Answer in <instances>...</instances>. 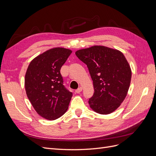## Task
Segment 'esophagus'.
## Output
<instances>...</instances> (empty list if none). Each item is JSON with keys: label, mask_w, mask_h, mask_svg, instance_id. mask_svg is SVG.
I'll list each match as a JSON object with an SVG mask.
<instances>
[{"label": "esophagus", "mask_w": 156, "mask_h": 156, "mask_svg": "<svg viewBox=\"0 0 156 156\" xmlns=\"http://www.w3.org/2000/svg\"><path fill=\"white\" fill-rule=\"evenodd\" d=\"M82 90H83V88H82V87H79V88H78L76 90H75V92L79 94V93H80V92H81L82 91Z\"/></svg>", "instance_id": "obj_1"}]
</instances>
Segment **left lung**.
Wrapping results in <instances>:
<instances>
[{"instance_id": "1", "label": "left lung", "mask_w": 156, "mask_h": 156, "mask_svg": "<svg viewBox=\"0 0 156 156\" xmlns=\"http://www.w3.org/2000/svg\"><path fill=\"white\" fill-rule=\"evenodd\" d=\"M75 55L86 64L93 81L94 93L89 99L95 112L108 115L123 102L129 88L131 70L119 50L102 45L77 51Z\"/></svg>"}]
</instances>
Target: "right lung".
<instances>
[{
  "instance_id": "right-lung-1",
  "label": "right lung",
  "mask_w": 156,
  "mask_h": 156,
  "mask_svg": "<svg viewBox=\"0 0 156 156\" xmlns=\"http://www.w3.org/2000/svg\"><path fill=\"white\" fill-rule=\"evenodd\" d=\"M72 53L62 48L49 49L33 59L27 68V97L37 114L45 119H57L68 110L73 94L63 85L60 69Z\"/></svg>"
}]
</instances>
